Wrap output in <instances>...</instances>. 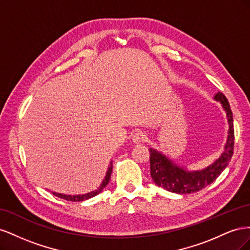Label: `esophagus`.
<instances>
[{
	"label": "esophagus",
	"mask_w": 250,
	"mask_h": 250,
	"mask_svg": "<svg viewBox=\"0 0 250 250\" xmlns=\"http://www.w3.org/2000/svg\"><path fill=\"white\" fill-rule=\"evenodd\" d=\"M146 139H147V134L144 132V131H141V130L134 132L133 135H132V142L134 144L144 143V142L146 141Z\"/></svg>",
	"instance_id": "34e87169"
}]
</instances>
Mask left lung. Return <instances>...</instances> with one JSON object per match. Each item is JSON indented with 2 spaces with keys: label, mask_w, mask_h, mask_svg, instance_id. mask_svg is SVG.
Instances as JSON below:
<instances>
[{
  "label": "left lung",
  "mask_w": 250,
  "mask_h": 250,
  "mask_svg": "<svg viewBox=\"0 0 250 250\" xmlns=\"http://www.w3.org/2000/svg\"><path fill=\"white\" fill-rule=\"evenodd\" d=\"M214 99L220 101L224 108L229 122V135L226 141L223 153L218 160L208 166V168L199 171H187L174 164L171 160L158 152L155 149L149 150L150 152V174L155 185L169 192L177 194H191L210 185L220 175L226 168L233 153V120L229 103L222 93L215 95Z\"/></svg>",
  "instance_id": "1"
}]
</instances>
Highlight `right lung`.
I'll use <instances>...</instances> for the list:
<instances>
[{"label": "right lung", "instance_id": "add662e5", "mask_svg": "<svg viewBox=\"0 0 250 250\" xmlns=\"http://www.w3.org/2000/svg\"><path fill=\"white\" fill-rule=\"evenodd\" d=\"M112 172V162H110L109 166H108V169H107V172H106V175H105L102 184L100 185V187L97 188V190L93 191V192H89L87 194H83V195H64V194H60V193H55V192H52L53 195H55L56 197H59L62 199H65L67 201H83V200H87L89 198L94 197V196L98 195L99 193H101L103 191V188L106 187L109 183V179H110V174Z\"/></svg>", "mask_w": 250, "mask_h": 250}]
</instances>
